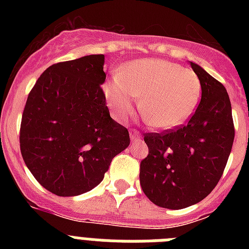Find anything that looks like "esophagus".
Segmentation results:
<instances>
[{
  "instance_id": "esophagus-1",
  "label": "esophagus",
  "mask_w": 249,
  "mask_h": 249,
  "mask_svg": "<svg viewBox=\"0 0 249 249\" xmlns=\"http://www.w3.org/2000/svg\"><path fill=\"white\" fill-rule=\"evenodd\" d=\"M129 137H131L132 142H135V141H137L138 138H141L140 132H137V131H131V133H129Z\"/></svg>"
}]
</instances>
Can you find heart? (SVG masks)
<instances>
[{
	"label": "heart",
	"mask_w": 249,
	"mask_h": 249,
	"mask_svg": "<svg viewBox=\"0 0 249 249\" xmlns=\"http://www.w3.org/2000/svg\"><path fill=\"white\" fill-rule=\"evenodd\" d=\"M112 116L120 122L141 109L152 127L173 129L190 120L201 97V81L188 68L162 58L132 61L116 72L103 87Z\"/></svg>",
	"instance_id": "b5f03b06"
}]
</instances>
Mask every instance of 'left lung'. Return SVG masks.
I'll use <instances>...</instances> for the list:
<instances>
[{
	"mask_svg": "<svg viewBox=\"0 0 249 249\" xmlns=\"http://www.w3.org/2000/svg\"><path fill=\"white\" fill-rule=\"evenodd\" d=\"M201 81L198 107L184 126L147 133L148 156L141 162L144 195L158 207L182 210L213 191L227 164L234 140L230 96L221 82L191 62Z\"/></svg>",
	"mask_w": 249,
	"mask_h": 249,
	"instance_id": "8db88e82",
	"label": "left lung"
}]
</instances>
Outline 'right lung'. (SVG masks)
<instances>
[{
	"label": "right lung",
	"mask_w": 249,
	"mask_h": 249,
	"mask_svg": "<svg viewBox=\"0 0 249 249\" xmlns=\"http://www.w3.org/2000/svg\"><path fill=\"white\" fill-rule=\"evenodd\" d=\"M105 54L52 65L31 89L19 146L38 183L61 197L102 182L114 156L129 146L127 128L109 116L101 85Z\"/></svg>",
	"instance_id": "obj_1"
}]
</instances>
